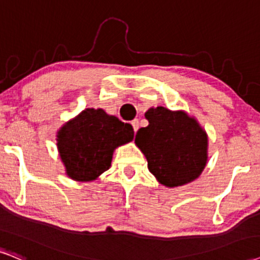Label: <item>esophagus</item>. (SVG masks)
Here are the masks:
<instances>
[{
  "label": "esophagus",
  "instance_id": "34e87169",
  "mask_svg": "<svg viewBox=\"0 0 260 260\" xmlns=\"http://www.w3.org/2000/svg\"><path fill=\"white\" fill-rule=\"evenodd\" d=\"M131 124H132L133 126V129H134V132H138V129H139V120L138 119H134L132 122H131Z\"/></svg>",
  "mask_w": 260,
  "mask_h": 260
}]
</instances>
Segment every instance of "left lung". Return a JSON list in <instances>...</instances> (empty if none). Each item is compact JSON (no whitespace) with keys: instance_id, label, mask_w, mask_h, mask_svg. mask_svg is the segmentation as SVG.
<instances>
[{"instance_id":"left-lung-1","label":"left lung","mask_w":260,"mask_h":260,"mask_svg":"<svg viewBox=\"0 0 260 260\" xmlns=\"http://www.w3.org/2000/svg\"><path fill=\"white\" fill-rule=\"evenodd\" d=\"M148 126L137 132L134 143L147 159L148 170L168 188L195 181L208 161V134L184 110L151 107Z\"/></svg>"}]
</instances>
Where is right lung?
<instances>
[{
	"instance_id": "add662e5",
	"label": "right lung",
	"mask_w": 260,
	"mask_h": 260,
	"mask_svg": "<svg viewBox=\"0 0 260 260\" xmlns=\"http://www.w3.org/2000/svg\"><path fill=\"white\" fill-rule=\"evenodd\" d=\"M133 138L129 123L101 108H86L59 128L57 147L69 177L91 182L110 168L115 148Z\"/></svg>"
}]
</instances>
